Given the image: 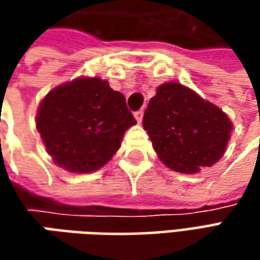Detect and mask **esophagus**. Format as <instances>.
<instances>
[{"label": "esophagus", "instance_id": "obj_1", "mask_svg": "<svg viewBox=\"0 0 260 260\" xmlns=\"http://www.w3.org/2000/svg\"><path fill=\"white\" fill-rule=\"evenodd\" d=\"M135 118L137 120V123H142V120H143V110H139V111H136Z\"/></svg>", "mask_w": 260, "mask_h": 260}]
</instances>
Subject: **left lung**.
<instances>
[{
    "label": "left lung",
    "mask_w": 260,
    "mask_h": 260,
    "mask_svg": "<svg viewBox=\"0 0 260 260\" xmlns=\"http://www.w3.org/2000/svg\"><path fill=\"white\" fill-rule=\"evenodd\" d=\"M143 127L159 159L181 174H197L224 155L233 124L217 105L186 86H157L143 117Z\"/></svg>",
    "instance_id": "1"
}]
</instances>
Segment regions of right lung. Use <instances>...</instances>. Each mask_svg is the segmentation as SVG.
<instances>
[{
	"label": "right lung",
	"mask_w": 260,
	"mask_h": 260,
	"mask_svg": "<svg viewBox=\"0 0 260 260\" xmlns=\"http://www.w3.org/2000/svg\"><path fill=\"white\" fill-rule=\"evenodd\" d=\"M136 124L124 95L101 78H76L43 98L36 127L46 152L69 172H94L113 157Z\"/></svg>",
	"instance_id": "obj_1"
}]
</instances>
